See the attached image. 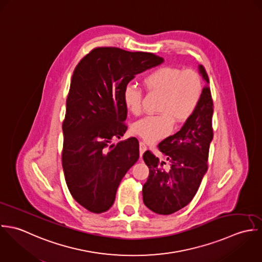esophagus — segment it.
<instances>
[{"mask_svg":"<svg viewBox=\"0 0 262 262\" xmlns=\"http://www.w3.org/2000/svg\"><path fill=\"white\" fill-rule=\"evenodd\" d=\"M147 151V146L144 142H140V155L141 157L143 156V154Z\"/></svg>","mask_w":262,"mask_h":262,"instance_id":"34e87169","label":"esophagus"}]
</instances>
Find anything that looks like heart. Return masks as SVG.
<instances>
[{"mask_svg":"<svg viewBox=\"0 0 262 262\" xmlns=\"http://www.w3.org/2000/svg\"><path fill=\"white\" fill-rule=\"evenodd\" d=\"M144 84L151 93L160 94L157 115L141 118L133 123L132 130L147 143H155L166 138L177 125L185 123L194 113L203 95L201 75L191 69L160 67L149 73ZM126 110L139 115L143 108L142 91L135 85H126L122 92Z\"/></svg>","mask_w":262,"mask_h":262,"instance_id":"heart-1","label":"heart"}]
</instances>
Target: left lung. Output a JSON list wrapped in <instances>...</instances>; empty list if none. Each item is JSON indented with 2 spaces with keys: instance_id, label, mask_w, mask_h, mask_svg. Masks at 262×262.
<instances>
[{
  "instance_id": "8db88e82",
  "label": "left lung",
  "mask_w": 262,
  "mask_h": 262,
  "mask_svg": "<svg viewBox=\"0 0 262 262\" xmlns=\"http://www.w3.org/2000/svg\"><path fill=\"white\" fill-rule=\"evenodd\" d=\"M199 70L209 84L204 66ZM213 103L209 85L203 89L201 102L179 132L162 141L158 148L166 160L160 161L152 152L144 154L150 173L143 186L147 208L158 214H171L186 207L196 194L208 171L209 145L212 133Z\"/></svg>"
}]
</instances>
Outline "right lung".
Masks as SVG:
<instances>
[{
	"instance_id": "right-lung-1",
	"label": "right lung",
	"mask_w": 262,
	"mask_h": 262,
	"mask_svg": "<svg viewBox=\"0 0 262 262\" xmlns=\"http://www.w3.org/2000/svg\"><path fill=\"white\" fill-rule=\"evenodd\" d=\"M163 60L154 53L96 48L75 68L62 122L61 163L72 196L91 212L112 207L121 179L140 157L136 138L111 144L127 129L123 89L137 74Z\"/></svg>"
}]
</instances>
